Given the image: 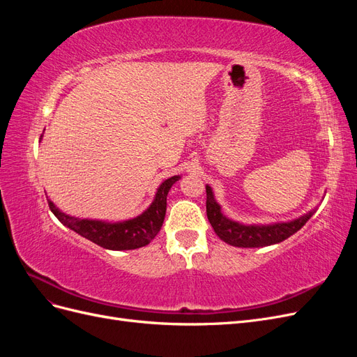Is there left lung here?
<instances>
[{"mask_svg":"<svg viewBox=\"0 0 357 357\" xmlns=\"http://www.w3.org/2000/svg\"><path fill=\"white\" fill-rule=\"evenodd\" d=\"M207 190V218L214 232L220 240L234 247H266L282 243L290 235L298 232L304 226L317 208L289 222H277L269 225H244L232 220L222 213L220 204L215 201L211 186H205Z\"/></svg>","mask_w":357,"mask_h":357,"instance_id":"obj_1","label":"left lung"}]
</instances>
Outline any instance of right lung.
I'll return each instance as SVG.
<instances>
[{"instance_id":"add662e5","label":"right lung","mask_w":357,"mask_h":357,"mask_svg":"<svg viewBox=\"0 0 357 357\" xmlns=\"http://www.w3.org/2000/svg\"><path fill=\"white\" fill-rule=\"evenodd\" d=\"M180 180V176H172L162 181L155 193L152 204L137 218L123 222H105L96 219H79L62 213L55 204L47 199L52 213L58 220L95 244L107 250H135L152 241L162 228L167 213V197L171 186Z\"/></svg>"}]
</instances>
